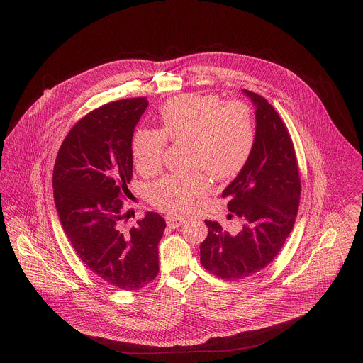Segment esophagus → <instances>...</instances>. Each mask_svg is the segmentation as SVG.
<instances>
[{
	"instance_id": "esophagus-1",
	"label": "esophagus",
	"mask_w": 363,
	"mask_h": 363,
	"mask_svg": "<svg viewBox=\"0 0 363 363\" xmlns=\"http://www.w3.org/2000/svg\"><path fill=\"white\" fill-rule=\"evenodd\" d=\"M185 223L184 218H178V217H167V224L169 228H178L179 225H182Z\"/></svg>"
}]
</instances>
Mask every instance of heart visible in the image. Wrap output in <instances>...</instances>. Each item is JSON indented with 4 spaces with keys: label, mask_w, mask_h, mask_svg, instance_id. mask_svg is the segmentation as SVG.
<instances>
[{
    "label": "heart",
    "mask_w": 363,
    "mask_h": 363,
    "mask_svg": "<svg viewBox=\"0 0 363 363\" xmlns=\"http://www.w3.org/2000/svg\"><path fill=\"white\" fill-rule=\"evenodd\" d=\"M160 130L139 129L132 140L136 169L153 175L162 167L167 140L186 142L192 168H203L216 179L235 177L247 164L255 143L250 109L240 101L223 105L214 94L186 93L168 100L160 109ZM211 189L205 172L171 174L147 189V199L171 214H186L196 199Z\"/></svg>",
    "instance_id": "1"
}]
</instances>
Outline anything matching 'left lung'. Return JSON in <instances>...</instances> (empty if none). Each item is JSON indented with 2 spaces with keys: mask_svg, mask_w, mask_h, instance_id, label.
Masks as SVG:
<instances>
[{
  "mask_svg": "<svg viewBox=\"0 0 363 363\" xmlns=\"http://www.w3.org/2000/svg\"><path fill=\"white\" fill-rule=\"evenodd\" d=\"M255 106V143L237 178L223 191L228 216L242 221L228 233L205 221L201 264L224 280H241L267 267L293 230L300 202V174L290 133L279 113L260 94L242 90Z\"/></svg>",
  "mask_w": 363,
  "mask_h": 363,
  "instance_id": "1",
  "label": "left lung"
}]
</instances>
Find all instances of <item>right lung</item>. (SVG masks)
<instances>
[{
	"label": "right lung",
	"mask_w": 363,
	"mask_h": 363,
	"mask_svg": "<svg viewBox=\"0 0 363 363\" xmlns=\"http://www.w3.org/2000/svg\"><path fill=\"white\" fill-rule=\"evenodd\" d=\"M146 108V97H132L87 113L65 138L53 171L56 210L72 247L103 281L126 291L158 276V244L167 227L157 213L123 227L132 138Z\"/></svg>",
	"instance_id": "1"
}]
</instances>
